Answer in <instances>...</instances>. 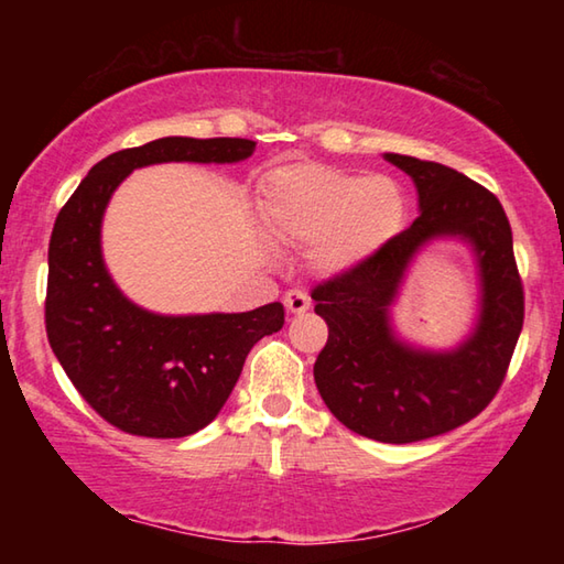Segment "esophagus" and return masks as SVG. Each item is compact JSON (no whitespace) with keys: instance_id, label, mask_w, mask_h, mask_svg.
<instances>
[{"instance_id":"1","label":"esophagus","mask_w":564,"mask_h":564,"mask_svg":"<svg viewBox=\"0 0 564 564\" xmlns=\"http://www.w3.org/2000/svg\"><path fill=\"white\" fill-rule=\"evenodd\" d=\"M283 301H285V308H289V313H295V316L311 308V295L303 291H289Z\"/></svg>"}]
</instances>
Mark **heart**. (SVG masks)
<instances>
[{"instance_id": "1", "label": "heart", "mask_w": 564, "mask_h": 564, "mask_svg": "<svg viewBox=\"0 0 564 564\" xmlns=\"http://www.w3.org/2000/svg\"><path fill=\"white\" fill-rule=\"evenodd\" d=\"M261 216L275 241L316 246L323 271L350 273L403 231L408 198L390 176L295 161L263 178Z\"/></svg>"}]
</instances>
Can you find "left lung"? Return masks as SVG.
<instances>
[{
  "mask_svg": "<svg viewBox=\"0 0 564 564\" xmlns=\"http://www.w3.org/2000/svg\"><path fill=\"white\" fill-rule=\"evenodd\" d=\"M383 156L413 178L420 214L373 261L313 291L328 323L313 378L348 431L403 445L455 431L490 403L518 346L524 299L498 198L435 161ZM447 237L476 256V323L453 349L415 347L394 330L392 305L416 256Z\"/></svg>",
  "mask_w": 564,
  "mask_h": 564,
  "instance_id": "left-lung-1",
  "label": "left lung"
}]
</instances>
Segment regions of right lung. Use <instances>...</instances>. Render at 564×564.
I'll use <instances>...</instances> for the list:
<instances>
[{
  "label": "right lung",
  "mask_w": 564,
  "mask_h": 564,
  "mask_svg": "<svg viewBox=\"0 0 564 564\" xmlns=\"http://www.w3.org/2000/svg\"><path fill=\"white\" fill-rule=\"evenodd\" d=\"M248 139L164 137L101 159L56 216L46 281V336L64 373L123 433L184 437L221 413L248 350L283 328L275 301L246 313L164 316L121 293L104 263L101 221L133 169L169 161L238 164Z\"/></svg>",
  "instance_id": "obj_1"
}]
</instances>
